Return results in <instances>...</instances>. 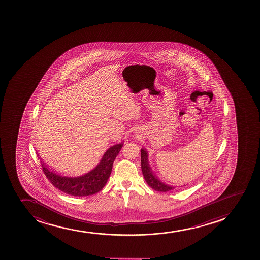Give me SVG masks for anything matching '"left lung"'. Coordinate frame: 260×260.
<instances>
[{
    "instance_id": "8db88e82",
    "label": "left lung",
    "mask_w": 260,
    "mask_h": 260,
    "mask_svg": "<svg viewBox=\"0 0 260 260\" xmlns=\"http://www.w3.org/2000/svg\"><path fill=\"white\" fill-rule=\"evenodd\" d=\"M141 165H142V172H143L144 179L147 183L152 189L156 190L159 192H167L169 190L173 189L175 187L169 186L167 184L164 183L160 181L159 179L155 176V174L153 173L150 167H149V161H148V153L146 149H141Z\"/></svg>"
}]
</instances>
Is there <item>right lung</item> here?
Segmentation results:
<instances>
[{
    "label": "right lung",
    "instance_id": "right-lung-1",
    "mask_svg": "<svg viewBox=\"0 0 260 260\" xmlns=\"http://www.w3.org/2000/svg\"><path fill=\"white\" fill-rule=\"evenodd\" d=\"M123 145V143H121L111 147L103 155L100 164L93 170L80 177L61 176L50 170L44 162H41L42 170L48 181L62 192L73 196H92L105 187L111 175L114 160Z\"/></svg>",
    "mask_w": 260,
    "mask_h": 260
}]
</instances>
